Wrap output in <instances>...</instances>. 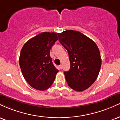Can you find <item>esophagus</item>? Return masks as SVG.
Listing matches in <instances>:
<instances>
[{
  "instance_id": "1",
  "label": "esophagus",
  "mask_w": 120,
  "mask_h": 120,
  "mask_svg": "<svg viewBox=\"0 0 120 120\" xmlns=\"http://www.w3.org/2000/svg\"><path fill=\"white\" fill-rule=\"evenodd\" d=\"M59 68H60V69H62V65H59Z\"/></svg>"
}]
</instances>
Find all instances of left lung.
<instances>
[{
  "label": "left lung",
  "mask_w": 120,
  "mask_h": 120,
  "mask_svg": "<svg viewBox=\"0 0 120 120\" xmlns=\"http://www.w3.org/2000/svg\"><path fill=\"white\" fill-rule=\"evenodd\" d=\"M59 41L68 51L71 67L64 71L70 87L76 91L88 89L97 79L101 59L97 45L79 31L65 30L57 33Z\"/></svg>",
  "instance_id": "left-lung-1"
}]
</instances>
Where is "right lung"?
<instances>
[{
    "label": "right lung",
    "mask_w": 120,
    "mask_h": 120,
    "mask_svg": "<svg viewBox=\"0 0 120 120\" xmlns=\"http://www.w3.org/2000/svg\"><path fill=\"white\" fill-rule=\"evenodd\" d=\"M57 40L55 33L43 32L27 41L22 48L19 58L22 73L36 90L43 91L50 87L59 71L49 55Z\"/></svg>",
    "instance_id": "1"
}]
</instances>
